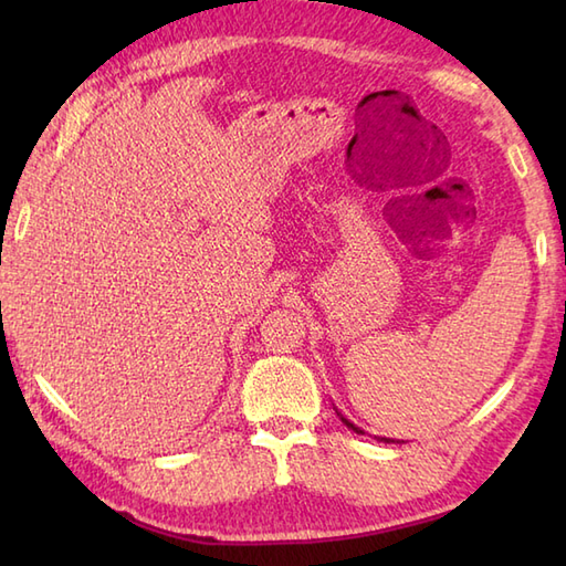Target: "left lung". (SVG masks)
I'll list each match as a JSON object with an SVG mask.
<instances>
[{"mask_svg":"<svg viewBox=\"0 0 566 566\" xmlns=\"http://www.w3.org/2000/svg\"><path fill=\"white\" fill-rule=\"evenodd\" d=\"M338 416H340V413H338ZM340 420H343V423H345L347 428H350V430H355V432H363V430H359L355 423H350V420H347V418H343V416H340ZM381 440H384V442H394V440H387V438H381Z\"/></svg>","mask_w":566,"mask_h":566,"instance_id":"obj_1","label":"left lung"}]
</instances>
